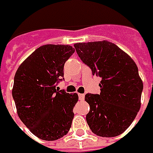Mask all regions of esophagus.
<instances>
[{"instance_id": "esophagus-1", "label": "esophagus", "mask_w": 153, "mask_h": 153, "mask_svg": "<svg viewBox=\"0 0 153 153\" xmlns=\"http://www.w3.org/2000/svg\"><path fill=\"white\" fill-rule=\"evenodd\" d=\"M78 97H79L80 100H84L85 95L83 94H78Z\"/></svg>"}]
</instances>
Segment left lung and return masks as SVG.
<instances>
[{
    "mask_svg": "<svg viewBox=\"0 0 153 153\" xmlns=\"http://www.w3.org/2000/svg\"><path fill=\"white\" fill-rule=\"evenodd\" d=\"M81 60L101 78L100 94H87L90 110L86 120L99 136L124 132L140 108L143 83L136 64L125 52L107 41L74 45Z\"/></svg>",
    "mask_w": 153,
    "mask_h": 153,
    "instance_id": "left-lung-1",
    "label": "left lung"
}]
</instances>
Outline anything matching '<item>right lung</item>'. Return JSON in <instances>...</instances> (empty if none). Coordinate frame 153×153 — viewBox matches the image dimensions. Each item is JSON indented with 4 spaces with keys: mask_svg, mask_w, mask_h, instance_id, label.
<instances>
[{
    "mask_svg": "<svg viewBox=\"0 0 153 153\" xmlns=\"http://www.w3.org/2000/svg\"><path fill=\"white\" fill-rule=\"evenodd\" d=\"M75 49L69 45L40 47L20 65L15 74L13 98L18 115L36 137L56 140L72 123L77 94L56 89L64 80V65Z\"/></svg>",
    "mask_w": 153,
    "mask_h": 153,
    "instance_id": "right-lung-1",
    "label": "right lung"
}]
</instances>
